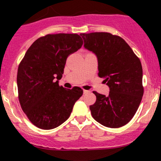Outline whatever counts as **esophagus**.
<instances>
[{
    "instance_id": "esophagus-1",
    "label": "esophagus",
    "mask_w": 161,
    "mask_h": 161,
    "mask_svg": "<svg viewBox=\"0 0 161 161\" xmlns=\"http://www.w3.org/2000/svg\"><path fill=\"white\" fill-rule=\"evenodd\" d=\"M89 92H90V91H89V90H83V93L84 94H87V93H89Z\"/></svg>"
}]
</instances>
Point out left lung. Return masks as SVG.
<instances>
[{
  "mask_svg": "<svg viewBox=\"0 0 161 161\" xmlns=\"http://www.w3.org/2000/svg\"><path fill=\"white\" fill-rule=\"evenodd\" d=\"M84 47L95 53L98 75L109 86V95L93 92L97 100L90 109L92 118L108 128H120L131 121L143 96L142 68L129 45L109 32L81 33Z\"/></svg>",
  "mask_w": 161,
  "mask_h": 161,
  "instance_id": "left-lung-1",
  "label": "left lung"
}]
</instances>
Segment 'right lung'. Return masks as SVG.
Wrapping results in <instances>:
<instances>
[{"label":"right lung","instance_id":"add662e5","mask_svg":"<svg viewBox=\"0 0 161 161\" xmlns=\"http://www.w3.org/2000/svg\"><path fill=\"white\" fill-rule=\"evenodd\" d=\"M78 34H48L37 39L19 64L17 74L19 100L22 111L36 127L49 130L70 116L83 91L60 86L66 60L82 46Z\"/></svg>","mask_w":161,"mask_h":161}]
</instances>
